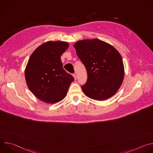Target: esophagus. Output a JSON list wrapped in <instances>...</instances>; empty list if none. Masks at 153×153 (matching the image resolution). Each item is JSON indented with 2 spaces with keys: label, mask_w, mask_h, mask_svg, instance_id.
Returning a JSON list of instances; mask_svg holds the SVG:
<instances>
[{
  "label": "esophagus",
  "mask_w": 153,
  "mask_h": 153,
  "mask_svg": "<svg viewBox=\"0 0 153 153\" xmlns=\"http://www.w3.org/2000/svg\"><path fill=\"white\" fill-rule=\"evenodd\" d=\"M73 77H74V80H77V75H76V74H73Z\"/></svg>",
  "instance_id": "1"
}]
</instances>
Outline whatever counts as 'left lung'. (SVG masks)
Segmentation results:
<instances>
[{"label": "left lung", "mask_w": 153, "mask_h": 153, "mask_svg": "<svg viewBox=\"0 0 153 153\" xmlns=\"http://www.w3.org/2000/svg\"><path fill=\"white\" fill-rule=\"evenodd\" d=\"M74 47L88 75L86 83L81 86L84 94L96 100L114 96L124 76L123 60L118 51L97 39L77 41Z\"/></svg>", "instance_id": "8db88e82"}]
</instances>
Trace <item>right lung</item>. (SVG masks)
<instances>
[{
  "label": "right lung",
  "mask_w": 153,
  "mask_h": 153,
  "mask_svg": "<svg viewBox=\"0 0 153 153\" xmlns=\"http://www.w3.org/2000/svg\"><path fill=\"white\" fill-rule=\"evenodd\" d=\"M69 47L67 42L48 41L31 55L25 71L27 84L40 100L56 103L66 96L73 76L63 68L61 55Z\"/></svg>",
  "instance_id": "right-lung-1"
}]
</instances>
